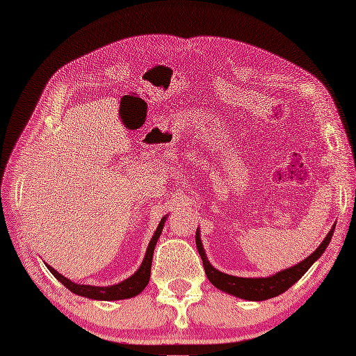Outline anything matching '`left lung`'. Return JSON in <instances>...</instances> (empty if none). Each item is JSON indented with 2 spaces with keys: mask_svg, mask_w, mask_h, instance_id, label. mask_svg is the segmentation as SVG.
<instances>
[{
  "mask_svg": "<svg viewBox=\"0 0 356 356\" xmlns=\"http://www.w3.org/2000/svg\"><path fill=\"white\" fill-rule=\"evenodd\" d=\"M332 233H334V227L330 230L327 238L318 246V250L314 254H310L306 260L298 263L294 267L286 268V270L279 272L270 277H236V276L218 272L217 268H213L211 263L207 260V255H204L203 246L200 242L199 232L196 233V245L203 261L204 273H207L209 282L213 286H217L218 289H222L225 293L233 294L239 298L261 301V300H267V298L282 294L289 286H293L298 279L309 270L310 266L318 260V258L322 255V252L327 250Z\"/></svg>",
  "mask_w": 356,
  "mask_h": 356,
  "instance_id": "1",
  "label": "left lung"
}]
</instances>
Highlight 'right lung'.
I'll return each instance as SVG.
<instances>
[{
  "label": "right lung",
  "mask_w": 356,
  "mask_h": 356,
  "mask_svg": "<svg viewBox=\"0 0 356 356\" xmlns=\"http://www.w3.org/2000/svg\"><path fill=\"white\" fill-rule=\"evenodd\" d=\"M166 217H163V220L160 221L159 227L154 233V236L149 241V245L147 248V254L144 261L141 264V267L138 268V272L135 275H132L126 281L113 285V286H92V285H79L71 282L70 279H67L65 276H62L60 273H58L55 268H51L50 266H47L49 270L51 272V275L55 276L59 282H62L65 285L71 293L77 294V296H83L88 298H93V300H123V298H131L138 296L141 291L147 286L148 281H149V275H152V263H153V252H154V246L157 243V239L160 238V233L163 230Z\"/></svg>",
  "instance_id": "1"
}]
</instances>
